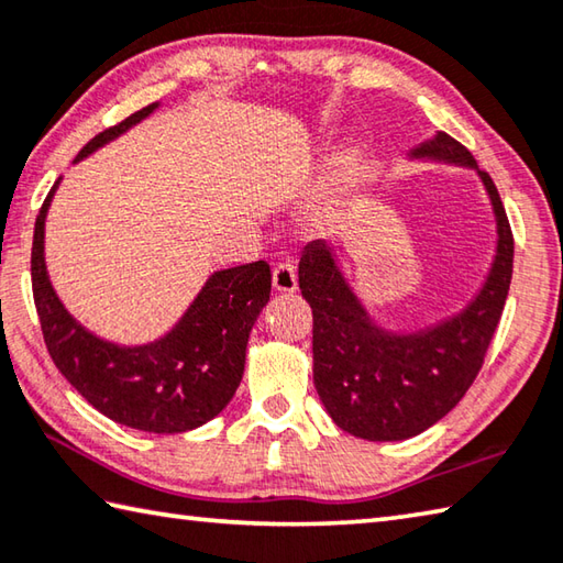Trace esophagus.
Returning a JSON list of instances; mask_svg holds the SVG:
<instances>
[{
	"instance_id": "esophagus-1",
	"label": "esophagus",
	"mask_w": 563,
	"mask_h": 563,
	"mask_svg": "<svg viewBox=\"0 0 563 563\" xmlns=\"http://www.w3.org/2000/svg\"><path fill=\"white\" fill-rule=\"evenodd\" d=\"M273 288L278 292H295L298 290V273L290 261H283L273 268Z\"/></svg>"
}]
</instances>
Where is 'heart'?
Segmentation results:
<instances>
[{
    "label": "heart",
    "instance_id": "b5f03b06",
    "mask_svg": "<svg viewBox=\"0 0 563 563\" xmlns=\"http://www.w3.org/2000/svg\"><path fill=\"white\" fill-rule=\"evenodd\" d=\"M350 167H352V162H346V172H350Z\"/></svg>",
    "mask_w": 563,
    "mask_h": 563
}]
</instances>
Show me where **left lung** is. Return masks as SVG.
<instances>
[{"instance_id":"left-lung-1","label":"left lung","mask_w":563,"mask_h":563,"mask_svg":"<svg viewBox=\"0 0 563 563\" xmlns=\"http://www.w3.org/2000/svg\"><path fill=\"white\" fill-rule=\"evenodd\" d=\"M416 157L477 167L467 147L445 132ZM497 217L493 273L470 308L418 334H384L346 288L327 243L300 258V290L312 308V376L327 413L342 431L366 441H404L453 411L485 364L512 283L515 236L493 177L479 172Z\"/></svg>"}]
</instances>
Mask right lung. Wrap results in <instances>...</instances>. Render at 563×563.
I'll return each instance as SVG.
<instances>
[{"label": "right lung", "mask_w": 563, "mask_h": 563, "mask_svg": "<svg viewBox=\"0 0 563 563\" xmlns=\"http://www.w3.org/2000/svg\"><path fill=\"white\" fill-rule=\"evenodd\" d=\"M157 103L106 128L78 159L147 118ZM58 181L36 217L32 290L46 350L58 372L112 421L150 433H181L211 421L236 394L249 332L271 298V265L255 261L213 273L189 312L165 340L115 346L86 332L51 288L44 265V219Z\"/></svg>", "instance_id": "add662e5"}]
</instances>
